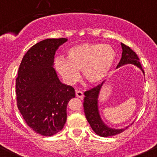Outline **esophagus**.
<instances>
[{
  "label": "esophagus",
  "instance_id": "esophagus-1",
  "mask_svg": "<svg viewBox=\"0 0 157 157\" xmlns=\"http://www.w3.org/2000/svg\"><path fill=\"white\" fill-rule=\"evenodd\" d=\"M75 96H76L77 98H81V99H82L84 97L83 92L81 91V90H75Z\"/></svg>",
  "mask_w": 157,
  "mask_h": 157
}]
</instances>
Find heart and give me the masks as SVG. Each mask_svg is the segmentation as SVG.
I'll use <instances>...</instances> for the list:
<instances>
[{
  "mask_svg": "<svg viewBox=\"0 0 157 157\" xmlns=\"http://www.w3.org/2000/svg\"><path fill=\"white\" fill-rule=\"evenodd\" d=\"M116 60V52L111 46L98 43H83L71 47L67 58L54 59L57 72L68 84L76 82L82 69L84 78L90 84L101 82L110 72Z\"/></svg>",
  "mask_w": 157,
  "mask_h": 157,
  "instance_id": "obj_1",
  "label": "heart"
}]
</instances>
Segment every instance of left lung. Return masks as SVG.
Instances as JSON below:
<instances>
[{"instance_id": "8db88e82", "label": "left lung", "mask_w": 157, "mask_h": 157, "mask_svg": "<svg viewBox=\"0 0 157 157\" xmlns=\"http://www.w3.org/2000/svg\"><path fill=\"white\" fill-rule=\"evenodd\" d=\"M121 46L122 49V58L116 68H119L126 64H133L140 69L144 75V71L142 69L139 58L136 53L124 44L121 43ZM103 82H103L95 88L85 92V97L84 99L83 106L87 120L89 122L94 132L99 136L106 138V137L113 136V135L122 133L128 126L119 129L112 128L107 126L101 119L99 109H98V97H99L101 88L103 85Z\"/></svg>"}]
</instances>
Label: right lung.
I'll return each mask as SVG.
<instances>
[{
	"label": "right lung",
	"instance_id": "1",
	"mask_svg": "<svg viewBox=\"0 0 157 157\" xmlns=\"http://www.w3.org/2000/svg\"><path fill=\"white\" fill-rule=\"evenodd\" d=\"M67 38H48L27 51L16 79L17 106L27 125L44 136L63 128L69 101L75 98L72 86L59 81L54 68V55Z\"/></svg>",
	"mask_w": 157,
	"mask_h": 157
}]
</instances>
